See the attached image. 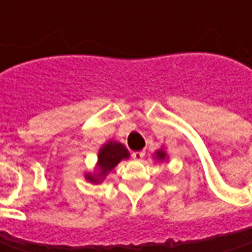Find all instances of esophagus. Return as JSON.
Masks as SVG:
<instances>
[{
	"mask_svg": "<svg viewBox=\"0 0 252 252\" xmlns=\"http://www.w3.org/2000/svg\"><path fill=\"white\" fill-rule=\"evenodd\" d=\"M131 157H133V160L141 161L144 158V151H134V153L131 154Z\"/></svg>",
	"mask_w": 252,
	"mask_h": 252,
	"instance_id": "esophagus-1",
	"label": "esophagus"
}]
</instances>
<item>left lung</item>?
Masks as SVG:
<instances>
[{"mask_svg": "<svg viewBox=\"0 0 252 252\" xmlns=\"http://www.w3.org/2000/svg\"><path fill=\"white\" fill-rule=\"evenodd\" d=\"M153 158L157 161H160V162H164V161H168V156H167V151L165 149L161 146V149L156 151L154 154H153Z\"/></svg>", "mask_w": 252, "mask_h": 252, "instance_id": "left-lung-1", "label": "left lung"}]
</instances>
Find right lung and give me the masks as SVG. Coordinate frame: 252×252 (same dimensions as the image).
I'll list each match as a JSON object with an SVG mask.
<instances>
[{
    "instance_id": "1",
    "label": "right lung",
    "mask_w": 252,
    "mask_h": 252,
    "mask_svg": "<svg viewBox=\"0 0 252 252\" xmlns=\"http://www.w3.org/2000/svg\"><path fill=\"white\" fill-rule=\"evenodd\" d=\"M130 157V153L127 149L115 140H108L98 153V160L95 164V168L92 172H85L84 178L88 182H91L94 185L101 184L103 179L106 178V175L115 168L122 160H127Z\"/></svg>"
}]
</instances>
